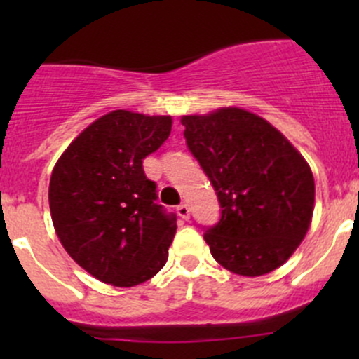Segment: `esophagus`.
Instances as JSON below:
<instances>
[{
	"mask_svg": "<svg viewBox=\"0 0 359 359\" xmlns=\"http://www.w3.org/2000/svg\"><path fill=\"white\" fill-rule=\"evenodd\" d=\"M177 213H179V217H182L184 220L189 219V206L186 205V203H182V205L177 206Z\"/></svg>",
	"mask_w": 359,
	"mask_h": 359,
	"instance_id": "1",
	"label": "esophagus"
}]
</instances>
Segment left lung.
<instances>
[{
  "mask_svg": "<svg viewBox=\"0 0 359 359\" xmlns=\"http://www.w3.org/2000/svg\"><path fill=\"white\" fill-rule=\"evenodd\" d=\"M180 121L222 208L203 234L213 259L252 278L283 266L313 219L314 179L306 159L280 130L245 109L222 107Z\"/></svg>",
  "mask_w": 359,
  "mask_h": 359,
  "instance_id": "left-lung-1",
  "label": "left lung"
}]
</instances>
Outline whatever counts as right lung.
Masks as SVG:
<instances>
[{
  "label": "right lung",
  "instance_id": "right-lung-1",
  "mask_svg": "<svg viewBox=\"0 0 359 359\" xmlns=\"http://www.w3.org/2000/svg\"><path fill=\"white\" fill-rule=\"evenodd\" d=\"M170 132V116L112 111L69 144L52 172L48 201L60 243L112 287L144 283L168 259L177 215L156 203L142 161Z\"/></svg>",
  "mask_w": 359,
  "mask_h": 359
}]
</instances>
